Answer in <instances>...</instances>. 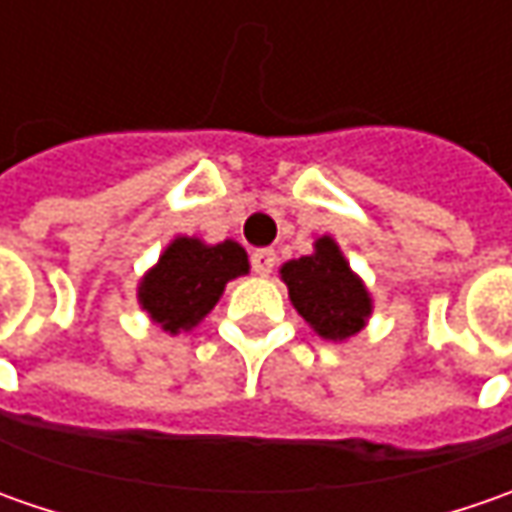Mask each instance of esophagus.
Wrapping results in <instances>:
<instances>
[{
  "label": "esophagus",
  "instance_id": "obj_1",
  "mask_svg": "<svg viewBox=\"0 0 512 512\" xmlns=\"http://www.w3.org/2000/svg\"><path fill=\"white\" fill-rule=\"evenodd\" d=\"M250 265H253V270H256L259 276H270L273 267H276V253H273L270 247H259V250H253Z\"/></svg>",
  "mask_w": 512,
  "mask_h": 512
}]
</instances>
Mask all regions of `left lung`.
I'll use <instances>...</instances> for the list:
<instances>
[{"instance_id":"1","label":"left lung","mask_w":512,"mask_h":512,"mask_svg":"<svg viewBox=\"0 0 512 512\" xmlns=\"http://www.w3.org/2000/svg\"><path fill=\"white\" fill-rule=\"evenodd\" d=\"M279 276L290 305L327 342H347L367 327L373 296L333 236H316L313 253L285 262Z\"/></svg>"}]
</instances>
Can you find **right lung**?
<instances>
[{"label":"right lung","instance_id":"right-lung-1","mask_svg":"<svg viewBox=\"0 0 512 512\" xmlns=\"http://www.w3.org/2000/svg\"><path fill=\"white\" fill-rule=\"evenodd\" d=\"M245 247L233 239L207 245L196 236H176L159 262L139 279V307L170 336L187 333L222 299L227 282L247 276Z\"/></svg>","mask_w":512,"mask_h":512}]
</instances>
